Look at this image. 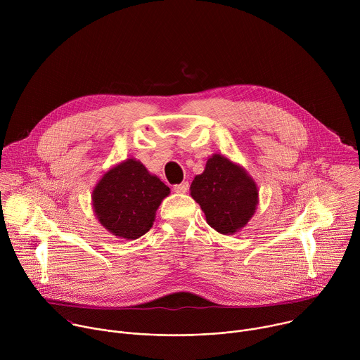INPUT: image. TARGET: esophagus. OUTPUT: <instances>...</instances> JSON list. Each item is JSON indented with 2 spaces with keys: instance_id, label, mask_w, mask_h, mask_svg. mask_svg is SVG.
<instances>
[{
  "instance_id": "34e87169",
  "label": "esophagus",
  "mask_w": 360,
  "mask_h": 360,
  "mask_svg": "<svg viewBox=\"0 0 360 360\" xmlns=\"http://www.w3.org/2000/svg\"><path fill=\"white\" fill-rule=\"evenodd\" d=\"M188 189H189V184L188 182H182V184L174 186V191L176 193H185V192H188Z\"/></svg>"
}]
</instances>
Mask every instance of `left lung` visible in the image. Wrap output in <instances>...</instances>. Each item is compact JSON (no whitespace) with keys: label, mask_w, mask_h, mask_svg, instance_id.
I'll return each instance as SVG.
<instances>
[{"label":"left lung","mask_w":360,"mask_h":360,"mask_svg":"<svg viewBox=\"0 0 360 360\" xmlns=\"http://www.w3.org/2000/svg\"><path fill=\"white\" fill-rule=\"evenodd\" d=\"M189 191L208 225L222 235H233L245 228L259 202L255 179L243 167L221 153L208 158L203 172L193 178Z\"/></svg>","instance_id":"obj_1"}]
</instances>
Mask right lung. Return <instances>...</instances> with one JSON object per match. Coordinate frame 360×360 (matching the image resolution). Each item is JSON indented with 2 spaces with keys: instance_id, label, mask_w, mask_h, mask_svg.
I'll return each mask as SVG.
<instances>
[{
  "instance_id": "right-lung-1",
  "label": "right lung",
  "mask_w": 360,
  "mask_h": 360,
  "mask_svg": "<svg viewBox=\"0 0 360 360\" xmlns=\"http://www.w3.org/2000/svg\"><path fill=\"white\" fill-rule=\"evenodd\" d=\"M169 193L141 161L128 158L101 176L91 198L101 226L117 238L134 240L152 228L157 210Z\"/></svg>"
}]
</instances>
